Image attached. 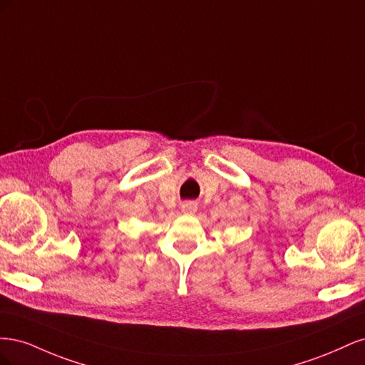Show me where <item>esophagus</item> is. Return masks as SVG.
<instances>
[{
	"instance_id": "34e87169",
	"label": "esophagus",
	"mask_w": 365,
	"mask_h": 365,
	"mask_svg": "<svg viewBox=\"0 0 365 365\" xmlns=\"http://www.w3.org/2000/svg\"><path fill=\"white\" fill-rule=\"evenodd\" d=\"M196 204L195 202H184L181 205V212L185 213V215H193L196 212Z\"/></svg>"
}]
</instances>
